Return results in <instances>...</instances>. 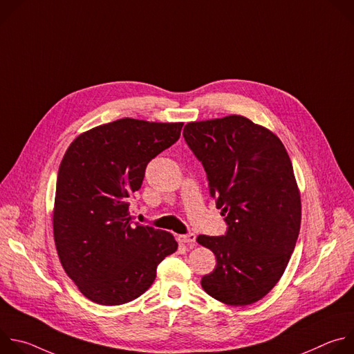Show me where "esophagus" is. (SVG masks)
<instances>
[{
  "instance_id": "1",
  "label": "esophagus",
  "mask_w": 354,
  "mask_h": 354,
  "mask_svg": "<svg viewBox=\"0 0 354 354\" xmlns=\"http://www.w3.org/2000/svg\"><path fill=\"white\" fill-rule=\"evenodd\" d=\"M178 241L182 242V243H187L189 246H194L196 234H194V232H189V234H185V235H179V236H178Z\"/></svg>"
}]
</instances>
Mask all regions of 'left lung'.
<instances>
[{
  "mask_svg": "<svg viewBox=\"0 0 354 354\" xmlns=\"http://www.w3.org/2000/svg\"><path fill=\"white\" fill-rule=\"evenodd\" d=\"M183 137L228 225L225 235L197 236L217 259L201 287L227 306L254 304L283 276L299 232L290 157L276 134L238 115L187 123Z\"/></svg>",
  "mask_w": 354,
  "mask_h": 354,
  "instance_id": "left-lung-1",
  "label": "left lung"
}]
</instances>
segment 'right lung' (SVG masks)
I'll return each mask as SVG.
<instances>
[{"label":"right lung","instance_id":"right-lung-1","mask_svg":"<svg viewBox=\"0 0 354 354\" xmlns=\"http://www.w3.org/2000/svg\"><path fill=\"white\" fill-rule=\"evenodd\" d=\"M183 123L119 119L80 134L59 168L53 234L60 262L100 306L136 299L178 249L174 235L134 223L130 198L147 164L175 144Z\"/></svg>","mask_w":354,"mask_h":354}]
</instances>
